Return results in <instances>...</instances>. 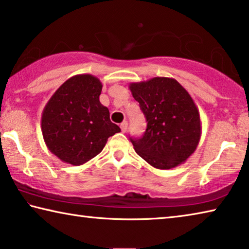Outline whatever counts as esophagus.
I'll return each instance as SVG.
<instances>
[{"label":"esophagus","mask_w":249,"mask_h":249,"mask_svg":"<svg viewBox=\"0 0 249 249\" xmlns=\"http://www.w3.org/2000/svg\"><path fill=\"white\" fill-rule=\"evenodd\" d=\"M127 126H128V123L126 121H124L123 123H121V129H122V132L123 133H125L126 130H127Z\"/></svg>","instance_id":"obj_1"}]
</instances>
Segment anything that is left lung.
<instances>
[{
  "label": "left lung",
  "mask_w": 249,
  "mask_h": 249,
  "mask_svg": "<svg viewBox=\"0 0 249 249\" xmlns=\"http://www.w3.org/2000/svg\"><path fill=\"white\" fill-rule=\"evenodd\" d=\"M133 98L147 121L145 134L132 140L134 149L157 169H171L195 153L201 119L195 101L176 79L156 77L129 83Z\"/></svg>",
  "instance_id": "8db88e82"
}]
</instances>
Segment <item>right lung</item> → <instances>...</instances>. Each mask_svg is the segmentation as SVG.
Wrapping results in <instances>:
<instances>
[{"label":"right lung","mask_w":249,"mask_h":249,"mask_svg":"<svg viewBox=\"0 0 249 249\" xmlns=\"http://www.w3.org/2000/svg\"><path fill=\"white\" fill-rule=\"evenodd\" d=\"M102 82L92 74H77L58 88L45 105L41 132L47 148L66 163L81 166L104 148L121 128L100 102Z\"/></svg>","instance_id":"right-lung-1"}]
</instances>
